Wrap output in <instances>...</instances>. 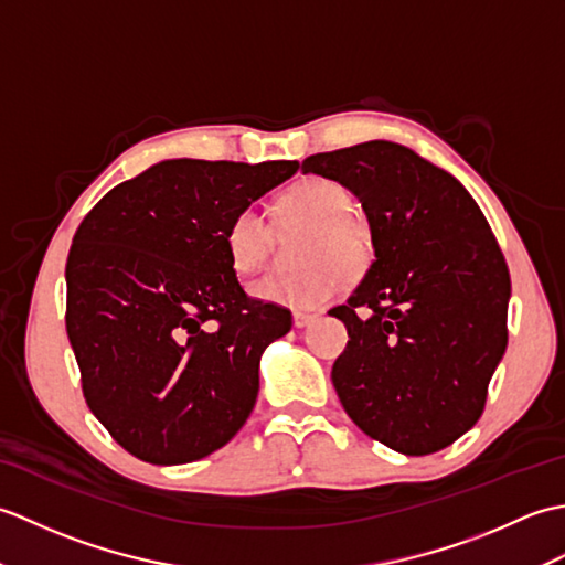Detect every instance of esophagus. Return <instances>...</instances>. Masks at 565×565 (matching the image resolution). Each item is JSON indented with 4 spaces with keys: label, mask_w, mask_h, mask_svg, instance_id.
I'll use <instances>...</instances> for the list:
<instances>
[{
    "label": "esophagus",
    "mask_w": 565,
    "mask_h": 565,
    "mask_svg": "<svg viewBox=\"0 0 565 565\" xmlns=\"http://www.w3.org/2000/svg\"><path fill=\"white\" fill-rule=\"evenodd\" d=\"M316 318H318L316 313H303V310H296V313H294V328H306Z\"/></svg>",
    "instance_id": "34e87169"
}]
</instances>
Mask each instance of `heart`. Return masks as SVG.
<instances>
[{
    "mask_svg": "<svg viewBox=\"0 0 565 565\" xmlns=\"http://www.w3.org/2000/svg\"><path fill=\"white\" fill-rule=\"evenodd\" d=\"M352 211V196L342 184L326 177H308L286 189L274 206L276 225H306L308 235L298 247L294 274H271L252 286V296L264 303L313 310L330 303L342 286V276L356 279L371 264V235ZM271 227L252 206L233 213L223 233L227 262L235 274L259 271L271 252Z\"/></svg>",
    "mask_w": 565,
    "mask_h": 565,
    "instance_id": "1",
    "label": "heart"
}]
</instances>
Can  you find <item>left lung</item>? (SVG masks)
<instances>
[{"label":"left lung","mask_w":565,"mask_h":565,"mask_svg":"<svg viewBox=\"0 0 565 565\" xmlns=\"http://www.w3.org/2000/svg\"><path fill=\"white\" fill-rule=\"evenodd\" d=\"M303 172L362 201L374 262L344 306L332 386L354 425L405 456L471 429L508 347L510 271L459 179L391 140L318 152Z\"/></svg>","instance_id":"8db88e82"}]
</instances>
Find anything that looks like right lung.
Returning a JSON list of instances; mask_svg holds the SVG:
<instances>
[{"mask_svg":"<svg viewBox=\"0 0 565 565\" xmlns=\"http://www.w3.org/2000/svg\"><path fill=\"white\" fill-rule=\"evenodd\" d=\"M296 170L164 160L114 186L77 227L65 322L84 401L140 461L203 459L255 407L259 359L291 313L243 291L223 233Z\"/></svg>","mask_w":565,"mask_h":565,"instance_id":"obj_1","label":"right lung"}]
</instances>
